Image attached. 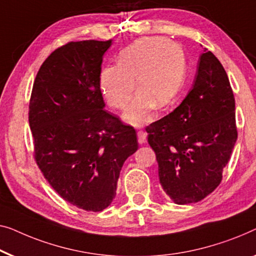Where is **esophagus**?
Segmentation results:
<instances>
[{"instance_id": "obj_1", "label": "esophagus", "mask_w": 256, "mask_h": 256, "mask_svg": "<svg viewBox=\"0 0 256 256\" xmlns=\"http://www.w3.org/2000/svg\"><path fill=\"white\" fill-rule=\"evenodd\" d=\"M137 138H138V143L143 144L146 143V132L144 130H138L137 132Z\"/></svg>"}]
</instances>
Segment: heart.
Masks as SVG:
<instances>
[{"label":"heart","mask_w":256,"mask_h":256,"mask_svg":"<svg viewBox=\"0 0 256 256\" xmlns=\"http://www.w3.org/2000/svg\"><path fill=\"white\" fill-rule=\"evenodd\" d=\"M186 76V56L179 46L165 39L143 38L121 52L118 66H105L99 82L108 105L124 110L134 94L136 80L138 94L124 120L137 127L152 118L154 105L162 108L176 97Z\"/></svg>","instance_id":"obj_1"}]
</instances>
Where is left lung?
Returning a JSON list of instances; mask_svg holds the SVG:
<instances>
[{"mask_svg": "<svg viewBox=\"0 0 256 256\" xmlns=\"http://www.w3.org/2000/svg\"><path fill=\"white\" fill-rule=\"evenodd\" d=\"M234 110L228 74L204 48L187 97L146 128L159 181L176 204L201 201L220 186L238 137Z\"/></svg>", "mask_w": 256, "mask_h": 256, "instance_id": "1", "label": "left lung"}]
</instances>
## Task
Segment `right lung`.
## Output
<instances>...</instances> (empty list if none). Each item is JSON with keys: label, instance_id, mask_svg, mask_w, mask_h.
Masks as SVG:
<instances>
[{"label": "right lung", "instance_id": "right-lung-1", "mask_svg": "<svg viewBox=\"0 0 256 256\" xmlns=\"http://www.w3.org/2000/svg\"><path fill=\"white\" fill-rule=\"evenodd\" d=\"M110 44L56 48L36 74L28 105L40 171L66 202L94 212L113 201L122 165L138 148L135 129L104 110L99 77Z\"/></svg>", "mask_w": 256, "mask_h": 256}]
</instances>
